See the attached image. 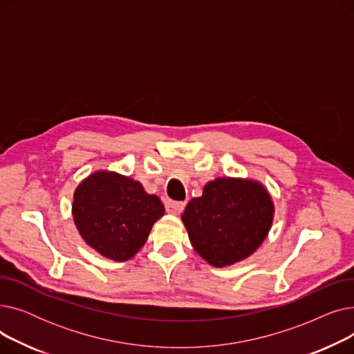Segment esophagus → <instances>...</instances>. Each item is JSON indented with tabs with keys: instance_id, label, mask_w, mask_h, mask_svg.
I'll use <instances>...</instances> for the list:
<instances>
[{
	"instance_id": "obj_1",
	"label": "esophagus",
	"mask_w": 354,
	"mask_h": 354,
	"mask_svg": "<svg viewBox=\"0 0 354 354\" xmlns=\"http://www.w3.org/2000/svg\"><path fill=\"white\" fill-rule=\"evenodd\" d=\"M185 208V203L183 202H174V201H167L165 203V209L167 214H172V215H179Z\"/></svg>"
}]
</instances>
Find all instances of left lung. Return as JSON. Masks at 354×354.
<instances>
[{"label":"left lung","mask_w":354,"mask_h":354,"mask_svg":"<svg viewBox=\"0 0 354 354\" xmlns=\"http://www.w3.org/2000/svg\"><path fill=\"white\" fill-rule=\"evenodd\" d=\"M272 214V201L259 183L218 178L191 199L182 221L196 252L211 266L225 267L261 245Z\"/></svg>","instance_id":"8db88e82"}]
</instances>
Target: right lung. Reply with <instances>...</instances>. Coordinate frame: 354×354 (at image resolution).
<instances>
[{"mask_svg":"<svg viewBox=\"0 0 354 354\" xmlns=\"http://www.w3.org/2000/svg\"><path fill=\"white\" fill-rule=\"evenodd\" d=\"M165 214L156 195L130 178L96 172L74 192L73 216L86 243L115 261L132 258Z\"/></svg>","mask_w":354,"mask_h":354,"instance_id":"1","label":"right lung"}]
</instances>
